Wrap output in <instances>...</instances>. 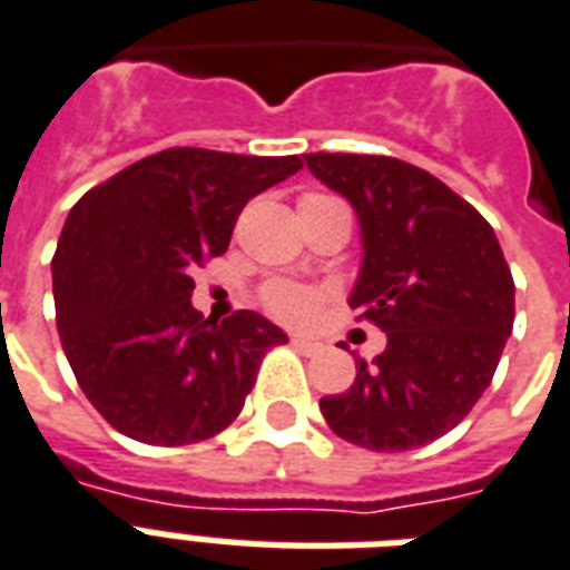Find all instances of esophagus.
I'll return each mask as SVG.
<instances>
[{"mask_svg": "<svg viewBox=\"0 0 570 570\" xmlns=\"http://www.w3.org/2000/svg\"><path fill=\"white\" fill-rule=\"evenodd\" d=\"M291 345H294L297 351H303V354H315V351L321 348V342L306 340V336H291Z\"/></svg>", "mask_w": 570, "mask_h": 570, "instance_id": "obj_1", "label": "esophagus"}]
</instances>
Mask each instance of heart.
<instances>
[{"label": "heart", "instance_id": "b5f03b06", "mask_svg": "<svg viewBox=\"0 0 570 570\" xmlns=\"http://www.w3.org/2000/svg\"><path fill=\"white\" fill-rule=\"evenodd\" d=\"M303 198H327V195H303ZM261 301H264V306L276 318L306 321L315 312V306H318V294L294 285V282H269L264 294H261Z\"/></svg>", "mask_w": 570, "mask_h": 570}]
</instances>
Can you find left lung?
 <instances>
[{
  "label": "left lung",
  "mask_w": 570,
  "mask_h": 570,
  "mask_svg": "<svg viewBox=\"0 0 570 570\" xmlns=\"http://www.w3.org/2000/svg\"><path fill=\"white\" fill-rule=\"evenodd\" d=\"M306 168L357 213L348 306L387 333L321 414L366 451H412L472 412L513 327V279L490 222L430 170L391 156L309 153Z\"/></svg>",
  "instance_id": "obj_1"
}]
</instances>
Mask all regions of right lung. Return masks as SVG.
Returning a JSON list of instances; mask_svg holds the SVG:
<instances>
[{"instance_id": "obj_1", "label": "right lung", "mask_w": 570, "mask_h": 570, "mask_svg": "<svg viewBox=\"0 0 570 570\" xmlns=\"http://www.w3.org/2000/svg\"><path fill=\"white\" fill-rule=\"evenodd\" d=\"M303 168L297 156L161 149L89 188L53 255L66 357L114 430L158 448L213 439L288 336L252 309L204 318L191 269L228 249L249 198Z\"/></svg>"}]
</instances>
